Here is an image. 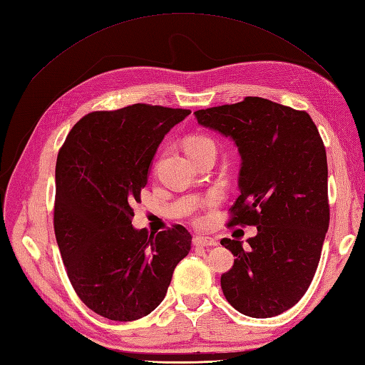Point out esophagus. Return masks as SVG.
<instances>
[{
  "label": "esophagus",
  "mask_w": 365,
  "mask_h": 365,
  "mask_svg": "<svg viewBox=\"0 0 365 365\" xmlns=\"http://www.w3.org/2000/svg\"><path fill=\"white\" fill-rule=\"evenodd\" d=\"M193 245L200 247H210V246H215L217 242L209 237H193Z\"/></svg>",
  "instance_id": "1"
}]
</instances>
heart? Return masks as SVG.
Returning a JSON list of instances; mask_svg holds the SVG:
<instances>
[{
	"instance_id": "obj_1",
	"label": "heart",
	"mask_w": 365,
	"mask_h": 365,
	"mask_svg": "<svg viewBox=\"0 0 365 365\" xmlns=\"http://www.w3.org/2000/svg\"><path fill=\"white\" fill-rule=\"evenodd\" d=\"M185 150L195 158L204 152H215V142L207 135H193L185 139Z\"/></svg>"
}]
</instances>
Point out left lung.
<instances>
[{
  "mask_svg": "<svg viewBox=\"0 0 365 365\" xmlns=\"http://www.w3.org/2000/svg\"><path fill=\"white\" fill-rule=\"evenodd\" d=\"M195 115L232 138L242 155L240 197L227 226H257L246 247L221 240L237 257L221 275V289L245 316H277L305 294L321 260L330 225L324 140L307 111L262 97Z\"/></svg>",
  "mask_w": 365,
  "mask_h": 365,
  "instance_id": "left-lung-1",
  "label": "left lung"
}]
</instances>
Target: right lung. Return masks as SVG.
<instances>
[{
    "mask_svg": "<svg viewBox=\"0 0 365 365\" xmlns=\"http://www.w3.org/2000/svg\"><path fill=\"white\" fill-rule=\"evenodd\" d=\"M190 110L135 103L83 115L58 150L54 232L77 296L118 322L144 317L165 297L190 251L181 225L158 234L131 225L164 136Z\"/></svg>",
    "mask_w": 365,
    "mask_h": 365,
    "instance_id": "obj_1",
    "label": "right lung"
}]
</instances>
